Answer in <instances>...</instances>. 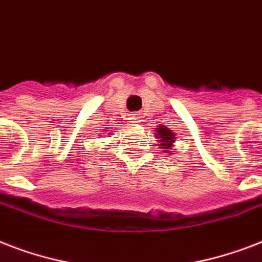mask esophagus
Segmentation results:
<instances>
[{"mask_svg":"<svg viewBox=\"0 0 262 262\" xmlns=\"http://www.w3.org/2000/svg\"><path fill=\"white\" fill-rule=\"evenodd\" d=\"M129 119H130L132 123H140V121H141V115H140V114H130Z\"/></svg>","mask_w":262,"mask_h":262,"instance_id":"esophagus-1","label":"esophagus"}]
</instances>
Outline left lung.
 Segmentation results:
<instances>
[{
  "mask_svg": "<svg viewBox=\"0 0 262 262\" xmlns=\"http://www.w3.org/2000/svg\"><path fill=\"white\" fill-rule=\"evenodd\" d=\"M158 130H156L155 135L158 136V145H160V149H163V151H167L168 154H171L174 151H170L172 147V143H174L175 139V133H172L168 127L163 126V125H159V126L156 127Z\"/></svg>",
  "mask_w": 262,
  "mask_h": 262,
  "instance_id": "1",
  "label": "left lung"
}]
</instances>
